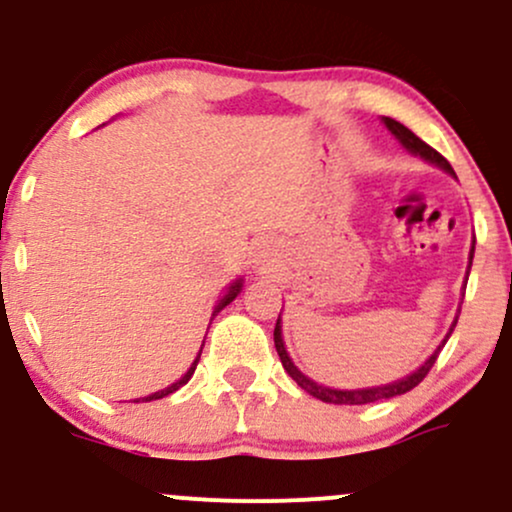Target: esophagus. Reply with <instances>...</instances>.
<instances>
[{"label": "esophagus", "mask_w": 512, "mask_h": 512, "mask_svg": "<svg viewBox=\"0 0 512 512\" xmlns=\"http://www.w3.org/2000/svg\"><path fill=\"white\" fill-rule=\"evenodd\" d=\"M272 242H265V245H262V260L260 262H270V257H272Z\"/></svg>", "instance_id": "esophagus-1"}]
</instances>
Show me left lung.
Returning <instances> with one entry per match:
<instances>
[{"label": "left lung", "instance_id": "left-lung-1", "mask_svg": "<svg viewBox=\"0 0 512 512\" xmlns=\"http://www.w3.org/2000/svg\"><path fill=\"white\" fill-rule=\"evenodd\" d=\"M385 127L390 129L392 134H395L397 139L402 142V147L407 149V152H412L414 157H422L424 161H429V164L439 166V169H444L446 174L456 176L454 169H451V164L446 161L441 154L437 152V149L429 147L427 142H422V139L417 137V134L412 132V129H407L405 125H400L397 120H392V117H383ZM473 245H476V240H473ZM471 260H473V247H471V255H469V272H471ZM469 272H466V282H469ZM461 311V309H459ZM456 321H459V316L454 319V324H451L449 333H446V338L441 341V346L434 351L432 355H429L427 360H424L422 365H419L414 373L407 375V378L402 380H395V383L390 385H380V387H363V390H333V387H326V385H319L314 383L311 378H306L304 373L297 368V365L292 363V358H289L287 348H284V341H282V326H279V319H277V326H274V348H277L279 353V360H282L284 370H287L289 375H292V380L297 383L301 390H306L309 395H314L316 400L321 402H331V405H368V402H378V400H390V397H397V395H405V392H410L412 387H417L419 383H422L424 378H427V373L432 370V365L437 363L439 358V351L444 348V343L449 341L451 331H454Z\"/></svg>", "mask_w": 512, "mask_h": 512}]
</instances>
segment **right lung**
Here are the masks:
<instances>
[{
    "label": "right lung",
    "instance_id": "1",
    "mask_svg": "<svg viewBox=\"0 0 512 512\" xmlns=\"http://www.w3.org/2000/svg\"><path fill=\"white\" fill-rule=\"evenodd\" d=\"M240 289H242V279H235L233 284H230L228 287V292H225V297L218 301V306H215V311H213V316H218V311H223L225 306L230 304V301H233L235 297H238L240 294ZM198 358H201V353L196 355V360H193V365L191 368L186 370V375L181 380H176L174 385H169V387H164V390H159V392H152V395H147V397H142V400H134V402H152V400H161V397H166V395H171V392H176L179 390V387H184L188 380H191V375H193V370H196V365H198Z\"/></svg>",
    "mask_w": 512,
    "mask_h": 512
}]
</instances>
